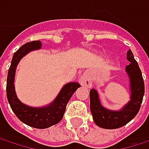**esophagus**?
Returning a JSON list of instances; mask_svg holds the SVG:
<instances>
[{"label":"esophagus","mask_w":149,"mask_h":149,"mask_svg":"<svg viewBox=\"0 0 149 149\" xmlns=\"http://www.w3.org/2000/svg\"><path fill=\"white\" fill-rule=\"evenodd\" d=\"M79 83L81 84V85L85 86L87 88H90L92 85V82L87 74H83L79 77Z\"/></svg>","instance_id":"1"}]
</instances>
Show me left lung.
<instances>
[{
    "label": "left lung",
    "mask_w": 149,
    "mask_h": 149,
    "mask_svg": "<svg viewBox=\"0 0 149 149\" xmlns=\"http://www.w3.org/2000/svg\"><path fill=\"white\" fill-rule=\"evenodd\" d=\"M127 59L130 62L126 67V72L130 79L131 90L129 104L119 111L109 110L101 105L97 91L91 89L90 91L91 111L93 120L97 126L103 129L114 130L121 128L130 123L140 110L145 91L143 77L130 49L127 52Z\"/></svg>",
    "instance_id": "left-lung-1"
}]
</instances>
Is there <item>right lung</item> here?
Instances as JSON below:
<instances>
[{
	"label": "right lung",
	"instance_id": "1",
	"mask_svg": "<svg viewBox=\"0 0 149 149\" xmlns=\"http://www.w3.org/2000/svg\"><path fill=\"white\" fill-rule=\"evenodd\" d=\"M40 41L34 40L26 43L15 52L8 73L7 97L12 110L22 123L36 129H47L58 123L62 120L70 98L81 85L78 83H69L65 84L54 102L47 107L33 108L20 102L16 96L14 84L16 66L21 58L26 53L33 50L40 49Z\"/></svg>",
	"mask_w": 149,
	"mask_h": 149
}]
</instances>
